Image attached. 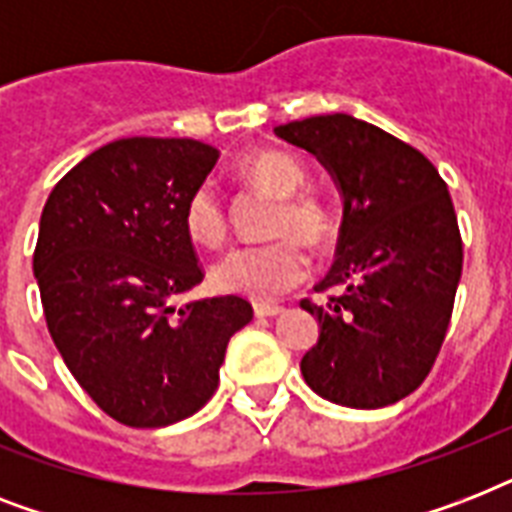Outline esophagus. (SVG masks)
I'll list each match as a JSON object with an SVG mask.
<instances>
[{"label": "esophagus", "mask_w": 512, "mask_h": 512, "mask_svg": "<svg viewBox=\"0 0 512 512\" xmlns=\"http://www.w3.org/2000/svg\"><path fill=\"white\" fill-rule=\"evenodd\" d=\"M284 313L281 305H273V303H255V316L257 319H271V316H279Z\"/></svg>", "instance_id": "esophagus-1"}]
</instances>
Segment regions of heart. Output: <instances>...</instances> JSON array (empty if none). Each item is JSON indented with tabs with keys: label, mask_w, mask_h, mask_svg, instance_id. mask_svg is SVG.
I'll return each mask as SVG.
<instances>
[{
	"label": "heart",
	"mask_w": 512,
	"mask_h": 512,
	"mask_svg": "<svg viewBox=\"0 0 512 512\" xmlns=\"http://www.w3.org/2000/svg\"><path fill=\"white\" fill-rule=\"evenodd\" d=\"M241 175L260 191L276 196L268 233L279 239L257 247H239L212 265V284L228 295L271 300L297 287L308 273V257L295 239L324 247L335 236V217L324 201L303 191L308 172L292 154L255 151L239 162ZM185 231L204 247H220L228 236V212L212 183L196 185L183 209Z\"/></svg>",
	"instance_id": "b5f03b06"
}]
</instances>
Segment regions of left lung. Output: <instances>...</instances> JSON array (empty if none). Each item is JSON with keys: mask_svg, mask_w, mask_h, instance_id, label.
Listing matches in <instances>:
<instances>
[{"mask_svg": "<svg viewBox=\"0 0 512 512\" xmlns=\"http://www.w3.org/2000/svg\"><path fill=\"white\" fill-rule=\"evenodd\" d=\"M276 135L311 151L342 196L337 260L316 284L335 295L300 303L321 324L300 372L332 404H396L428 377L452 319L462 239L449 188L417 148L356 116H311Z\"/></svg>", "mask_w": 512, "mask_h": 512, "instance_id": "left-lung-1", "label": "left lung"}]
</instances>
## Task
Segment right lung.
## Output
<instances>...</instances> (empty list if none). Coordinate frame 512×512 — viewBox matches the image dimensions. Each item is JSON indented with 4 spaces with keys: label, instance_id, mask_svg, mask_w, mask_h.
Masks as SVG:
<instances>
[{
    "label": "right lung",
    "instance_id": "add662e5",
    "mask_svg": "<svg viewBox=\"0 0 512 512\" xmlns=\"http://www.w3.org/2000/svg\"><path fill=\"white\" fill-rule=\"evenodd\" d=\"M217 148L122 138L60 177L42 209L34 276L47 329L95 404L164 428L207 404L225 348L252 321L244 297L175 305L204 279L183 209Z\"/></svg>",
    "mask_w": 512,
    "mask_h": 512
}]
</instances>
